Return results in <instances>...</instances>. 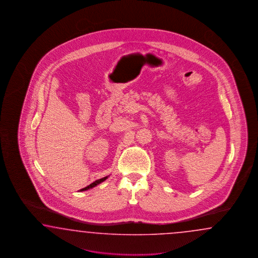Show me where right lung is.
I'll return each instance as SVG.
<instances>
[{"instance_id":"obj_1","label":"right lung","mask_w":258,"mask_h":258,"mask_svg":"<svg viewBox=\"0 0 258 258\" xmlns=\"http://www.w3.org/2000/svg\"><path fill=\"white\" fill-rule=\"evenodd\" d=\"M108 177H109V176H107V177H104V178H102V179H99V180H95L94 182H93V183H91V184H90V185H88L87 187L82 188V189H80L79 191H86V190H89V189H91V188L95 187L96 185H98L99 183H101V182H103L104 180H107V179H108Z\"/></svg>"}]
</instances>
